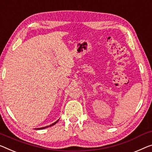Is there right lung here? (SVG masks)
Instances as JSON below:
<instances>
[{"instance_id": "1", "label": "right lung", "mask_w": 152, "mask_h": 152, "mask_svg": "<svg viewBox=\"0 0 152 152\" xmlns=\"http://www.w3.org/2000/svg\"><path fill=\"white\" fill-rule=\"evenodd\" d=\"M58 121V120H57V121H56V122H54V123H53V124H51V125H50V126H46V127H43V128H37L38 130H42V129H44V128H48V127H50V126H53V125H54V124H56V123H57V121Z\"/></svg>"}]
</instances>
